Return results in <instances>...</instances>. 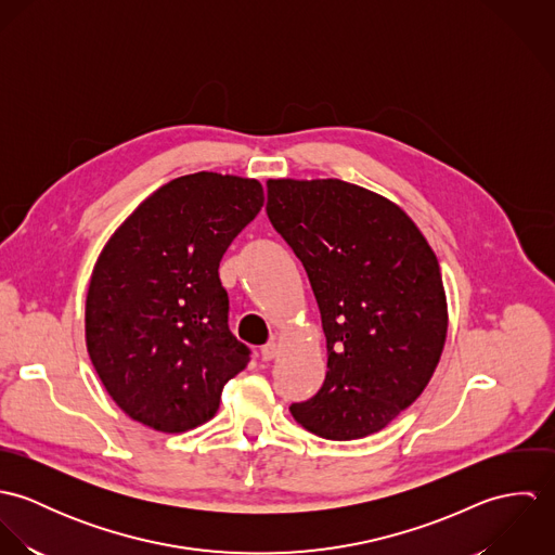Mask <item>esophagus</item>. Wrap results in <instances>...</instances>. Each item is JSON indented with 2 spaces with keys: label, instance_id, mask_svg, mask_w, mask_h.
<instances>
[{
  "label": "esophagus",
  "instance_id": "esophagus-1",
  "mask_svg": "<svg viewBox=\"0 0 555 555\" xmlns=\"http://www.w3.org/2000/svg\"><path fill=\"white\" fill-rule=\"evenodd\" d=\"M278 352H280V341H275V339H271L269 344H264L262 350H260L262 361H273V359L278 357Z\"/></svg>",
  "mask_w": 555,
  "mask_h": 555
}]
</instances>
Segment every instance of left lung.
I'll return each mask as SVG.
<instances>
[{
  "instance_id": "obj_1",
  "label": "left lung",
  "mask_w": 555,
  "mask_h": 555,
  "mask_svg": "<svg viewBox=\"0 0 555 555\" xmlns=\"http://www.w3.org/2000/svg\"><path fill=\"white\" fill-rule=\"evenodd\" d=\"M267 216L308 271L326 337L324 383L291 405L295 421L326 440L385 429L447 341L434 249L396 203L341 179H269Z\"/></svg>"
}]
</instances>
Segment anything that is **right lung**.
I'll return each mask as SVG.
<instances>
[{
    "mask_svg": "<svg viewBox=\"0 0 555 555\" xmlns=\"http://www.w3.org/2000/svg\"><path fill=\"white\" fill-rule=\"evenodd\" d=\"M264 205L260 181L194 172L147 196L102 247L85 344L113 401L156 431L207 423L249 348L229 328L220 260Z\"/></svg>",
    "mask_w": 555,
    "mask_h": 555,
    "instance_id": "add662e5",
    "label": "right lung"
}]
</instances>
